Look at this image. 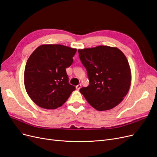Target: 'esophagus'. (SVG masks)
<instances>
[{
    "label": "esophagus",
    "instance_id": "34e87169",
    "mask_svg": "<svg viewBox=\"0 0 157 157\" xmlns=\"http://www.w3.org/2000/svg\"><path fill=\"white\" fill-rule=\"evenodd\" d=\"M81 87H82V86H81V84H78V85H77V86H76V88H77V90H79L81 88Z\"/></svg>",
    "mask_w": 157,
    "mask_h": 157
}]
</instances>
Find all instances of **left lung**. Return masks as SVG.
I'll return each instance as SVG.
<instances>
[{
	"label": "left lung",
	"mask_w": 157,
	"mask_h": 157,
	"mask_svg": "<svg viewBox=\"0 0 157 157\" xmlns=\"http://www.w3.org/2000/svg\"><path fill=\"white\" fill-rule=\"evenodd\" d=\"M90 84L80 89L88 103L99 111L110 110L123 100L131 83L127 59L117 47L99 45L78 50Z\"/></svg>",
	"instance_id": "obj_1"
}]
</instances>
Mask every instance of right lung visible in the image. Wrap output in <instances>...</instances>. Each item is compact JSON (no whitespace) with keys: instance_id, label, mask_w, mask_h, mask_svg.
Returning a JSON list of instances; mask_svg holds the SVG:
<instances>
[{"instance_id":"add662e5","label":"right lung","mask_w":157,"mask_h":157,"mask_svg":"<svg viewBox=\"0 0 157 157\" xmlns=\"http://www.w3.org/2000/svg\"><path fill=\"white\" fill-rule=\"evenodd\" d=\"M77 48L58 44L39 46L26 63L24 84L30 98L37 106L56 109L75 90L69 84L66 69L73 62Z\"/></svg>"}]
</instances>
